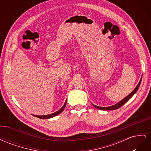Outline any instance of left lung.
Returning <instances> with one entry per match:
<instances>
[{
  "label": "left lung",
  "mask_w": 151,
  "mask_h": 151,
  "mask_svg": "<svg viewBox=\"0 0 151 151\" xmlns=\"http://www.w3.org/2000/svg\"><path fill=\"white\" fill-rule=\"evenodd\" d=\"M142 77H141V79H140V81H139V84H137V86H136V88L134 89V91H132V92L130 93V94H129V95L127 96V97H125L124 99H122L120 101H119L118 102V103H116V104H114V105H113V106H108V107H101V106H96V105H94V104H93V106H94V107H95L96 108H98V109H101V110H114V109H118V108H120L122 106H123V104H124L125 103H127L128 101H129V100L133 96L137 93V90L139 89V86H140V83H141V81H142Z\"/></svg>",
  "instance_id": "8db88e82"
}]
</instances>
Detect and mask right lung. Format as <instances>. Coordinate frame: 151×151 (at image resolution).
Returning a JSON list of instances; mask_svg holds the SVG:
<instances>
[{"label":"right lung","mask_w":151,"mask_h":151,"mask_svg":"<svg viewBox=\"0 0 151 151\" xmlns=\"http://www.w3.org/2000/svg\"><path fill=\"white\" fill-rule=\"evenodd\" d=\"M66 104H67V100L65 101L64 104H63V106L59 109L58 111L55 112L53 113H52V114H50V115H33L34 116H36L37 118H41V119H48V118H53L54 116H57L58 115H59V114L61 113L63 111V109H64V108H65V106H66Z\"/></svg>","instance_id":"right-lung-1"}]
</instances>
